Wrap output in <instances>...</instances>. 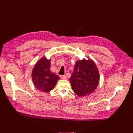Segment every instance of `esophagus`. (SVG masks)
I'll use <instances>...</instances> for the list:
<instances>
[{"label":"esophagus","mask_w":133,"mask_h":133,"mask_svg":"<svg viewBox=\"0 0 133 133\" xmlns=\"http://www.w3.org/2000/svg\"><path fill=\"white\" fill-rule=\"evenodd\" d=\"M60 77L61 79H66L67 78H66V75H60Z\"/></svg>","instance_id":"obj_1"}]
</instances>
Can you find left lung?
I'll list each match as a JSON object with an SVG mask.
<instances>
[{"instance_id":"left-lung-1","label":"left lung","mask_w":133,"mask_h":133,"mask_svg":"<svg viewBox=\"0 0 133 133\" xmlns=\"http://www.w3.org/2000/svg\"><path fill=\"white\" fill-rule=\"evenodd\" d=\"M71 89L79 96L92 93L99 81L97 68L91 60H79L76 63L74 70L69 78Z\"/></svg>"}]
</instances>
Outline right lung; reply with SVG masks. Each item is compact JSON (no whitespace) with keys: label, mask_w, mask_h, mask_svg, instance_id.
<instances>
[{"label":"right lung","mask_w":133,"mask_h":133,"mask_svg":"<svg viewBox=\"0 0 133 133\" xmlns=\"http://www.w3.org/2000/svg\"><path fill=\"white\" fill-rule=\"evenodd\" d=\"M50 61L41 58L35 65L32 71V79L37 89L48 92L53 89L59 77L50 70Z\"/></svg>","instance_id":"1"}]
</instances>
